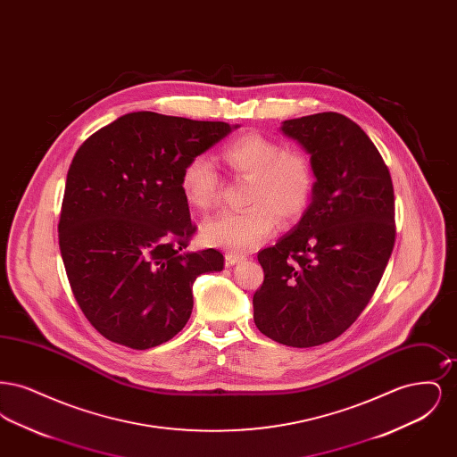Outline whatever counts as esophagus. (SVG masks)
Listing matches in <instances>:
<instances>
[{
	"instance_id": "esophagus-1",
	"label": "esophagus",
	"mask_w": 457,
	"mask_h": 457,
	"mask_svg": "<svg viewBox=\"0 0 457 457\" xmlns=\"http://www.w3.org/2000/svg\"><path fill=\"white\" fill-rule=\"evenodd\" d=\"M243 261V257L241 255H235V253H226L224 255V263H226V267H231V265H235V263H238V262Z\"/></svg>"
}]
</instances>
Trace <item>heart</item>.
<instances>
[{"mask_svg": "<svg viewBox=\"0 0 457 457\" xmlns=\"http://www.w3.org/2000/svg\"><path fill=\"white\" fill-rule=\"evenodd\" d=\"M220 155L233 173L248 178L250 207L207 219L200 229L205 245L246 253L274 233L276 218L283 222L302 218L315 185L308 154L284 149L281 142L252 131L224 145ZM179 183L187 202L205 211L216 202L220 179L205 155H195L185 164Z\"/></svg>", "mask_w": 457, "mask_h": 457, "instance_id": "1", "label": "heart"}]
</instances>
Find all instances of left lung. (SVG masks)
<instances>
[{
  "mask_svg": "<svg viewBox=\"0 0 457 457\" xmlns=\"http://www.w3.org/2000/svg\"><path fill=\"white\" fill-rule=\"evenodd\" d=\"M286 137L310 154V205L283 238L259 252L253 295L262 334L293 348L334 341L369 304L391 259L394 188L369 135L339 112L286 120Z\"/></svg>",
  "mask_w": 457,
  "mask_h": 457,
  "instance_id": "8db88e82",
  "label": "left lung"
}]
</instances>
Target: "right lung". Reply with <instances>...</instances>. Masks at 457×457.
<instances>
[{
    "label": "right lung",
    "instance_id": "add662e5",
    "mask_svg": "<svg viewBox=\"0 0 457 457\" xmlns=\"http://www.w3.org/2000/svg\"><path fill=\"white\" fill-rule=\"evenodd\" d=\"M238 125L153 111L120 116L80 145L58 224L66 276L106 339L149 349L187 326L192 286L219 272V250L187 252L195 233L181 192L185 164Z\"/></svg>",
    "mask_w": 457,
    "mask_h": 457
}]
</instances>
